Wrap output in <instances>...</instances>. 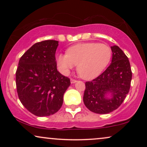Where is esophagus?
<instances>
[{
  "label": "esophagus",
  "mask_w": 147,
  "mask_h": 147,
  "mask_svg": "<svg viewBox=\"0 0 147 147\" xmlns=\"http://www.w3.org/2000/svg\"><path fill=\"white\" fill-rule=\"evenodd\" d=\"M70 80H71V84H74V83H76V82H77V80H74V79H73V78H71Z\"/></svg>",
  "instance_id": "1"
}]
</instances>
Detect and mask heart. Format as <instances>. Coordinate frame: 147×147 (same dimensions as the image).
Here are the masks:
<instances>
[{
    "instance_id": "obj_1",
    "label": "heart",
    "mask_w": 147,
    "mask_h": 147,
    "mask_svg": "<svg viewBox=\"0 0 147 147\" xmlns=\"http://www.w3.org/2000/svg\"><path fill=\"white\" fill-rule=\"evenodd\" d=\"M112 50L104 43H79L67 50V54H59L56 61L60 71L68 75L71 69L78 65L79 75L85 80L94 79L100 75L109 64Z\"/></svg>"
}]
</instances>
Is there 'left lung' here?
I'll use <instances>...</instances> for the list:
<instances>
[{
    "label": "left lung",
    "instance_id": "left-lung-1",
    "mask_svg": "<svg viewBox=\"0 0 147 147\" xmlns=\"http://www.w3.org/2000/svg\"><path fill=\"white\" fill-rule=\"evenodd\" d=\"M111 49V64L98 77L85 84L84 104L94 113L108 114L116 110L130 90L132 71L128 58L118 46ZM108 92L113 94L110 99L105 97Z\"/></svg>",
    "mask_w": 147,
    "mask_h": 147
}]
</instances>
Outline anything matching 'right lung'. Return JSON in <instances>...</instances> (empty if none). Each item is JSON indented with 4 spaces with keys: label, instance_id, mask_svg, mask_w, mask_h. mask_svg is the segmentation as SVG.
<instances>
[{
    "label": "right lung",
    "instance_id": "add662e5",
    "mask_svg": "<svg viewBox=\"0 0 147 147\" xmlns=\"http://www.w3.org/2000/svg\"><path fill=\"white\" fill-rule=\"evenodd\" d=\"M58 41L38 42L20 58L16 86L22 104L34 115L47 116L62 106L70 80L57 69L55 51Z\"/></svg>",
    "mask_w": 147,
    "mask_h": 147
}]
</instances>
